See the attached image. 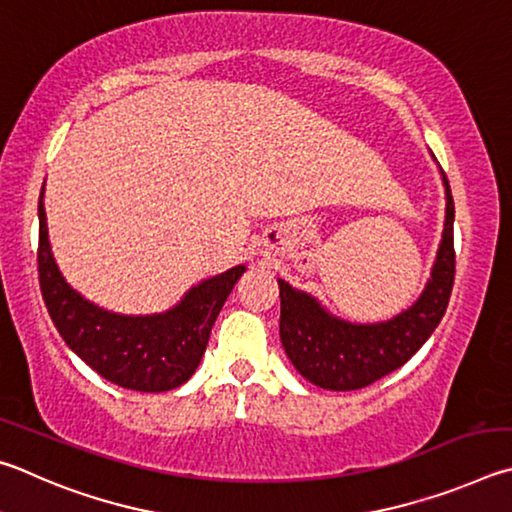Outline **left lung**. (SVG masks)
<instances>
[{
	"label": "left lung",
	"mask_w": 512,
	"mask_h": 512,
	"mask_svg": "<svg viewBox=\"0 0 512 512\" xmlns=\"http://www.w3.org/2000/svg\"><path fill=\"white\" fill-rule=\"evenodd\" d=\"M441 179L445 224L436 261L425 290L400 315L375 324H355L335 317L312 294L279 279L281 344L294 369L308 382L328 391L369 387L411 360L441 324L454 285V200L443 168Z\"/></svg>",
	"instance_id": "left-lung-1"
}]
</instances>
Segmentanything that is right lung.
<instances>
[{
  "instance_id": "1",
  "label": "right lung",
  "mask_w": 512,
  "mask_h": 512,
  "mask_svg": "<svg viewBox=\"0 0 512 512\" xmlns=\"http://www.w3.org/2000/svg\"><path fill=\"white\" fill-rule=\"evenodd\" d=\"M42 197L44 186L38 202L40 290L65 344L101 378L123 389L161 393L184 384L200 366L215 319L247 267L236 265L200 281L166 312H110L71 288L58 270Z\"/></svg>"
}]
</instances>
